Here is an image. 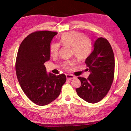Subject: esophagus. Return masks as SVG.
Wrapping results in <instances>:
<instances>
[{"instance_id": "1", "label": "esophagus", "mask_w": 131, "mask_h": 131, "mask_svg": "<svg viewBox=\"0 0 131 131\" xmlns=\"http://www.w3.org/2000/svg\"><path fill=\"white\" fill-rule=\"evenodd\" d=\"M66 78H67V80H72V79H74L75 77L73 76V75H70V74H66Z\"/></svg>"}]
</instances>
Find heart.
<instances>
[{
	"label": "heart",
	"mask_w": 131,
	"mask_h": 131,
	"mask_svg": "<svg viewBox=\"0 0 131 131\" xmlns=\"http://www.w3.org/2000/svg\"><path fill=\"white\" fill-rule=\"evenodd\" d=\"M60 43L63 46L72 48L73 53L78 59H85L89 57L92 51V45L88 38L81 32L70 31L63 33L60 39ZM60 50V45L58 43H53L50 46L51 56H56ZM72 61H68L63 64V67L69 69L74 65Z\"/></svg>",
	"instance_id": "1"
}]
</instances>
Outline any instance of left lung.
I'll return each instance as SVG.
<instances>
[{
	"label": "left lung",
	"mask_w": 131,
	"mask_h": 131,
	"mask_svg": "<svg viewBox=\"0 0 131 131\" xmlns=\"http://www.w3.org/2000/svg\"><path fill=\"white\" fill-rule=\"evenodd\" d=\"M93 46L92 52L85 61L90 74L88 79L78 77L81 85L76 89L78 96L90 103L100 102L108 93L113 82L115 68L114 52L109 41L98 38Z\"/></svg>",
	"instance_id": "8db88e82"
}]
</instances>
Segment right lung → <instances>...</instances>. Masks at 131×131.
<instances>
[{"instance_id":"obj_1","label":"right lung","mask_w":131,"mask_h":131,"mask_svg":"<svg viewBox=\"0 0 131 131\" xmlns=\"http://www.w3.org/2000/svg\"><path fill=\"white\" fill-rule=\"evenodd\" d=\"M57 32L38 31L23 40L18 50L16 72L22 90L38 105H46L59 96L66 81L63 74H47L44 63L50 59V43Z\"/></svg>"}]
</instances>
